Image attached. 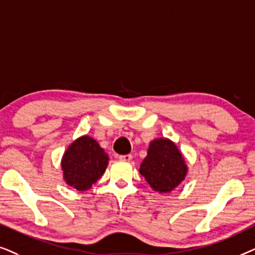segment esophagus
<instances>
[{"mask_svg":"<svg viewBox=\"0 0 255 255\" xmlns=\"http://www.w3.org/2000/svg\"><path fill=\"white\" fill-rule=\"evenodd\" d=\"M131 157H133V156H131L130 154H127V155H120L119 156V159H121V161H125V162H129L130 159H131Z\"/></svg>","mask_w":255,"mask_h":255,"instance_id":"obj_1","label":"esophagus"}]
</instances>
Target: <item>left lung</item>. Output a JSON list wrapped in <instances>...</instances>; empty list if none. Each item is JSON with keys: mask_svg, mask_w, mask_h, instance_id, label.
<instances>
[{"mask_svg": "<svg viewBox=\"0 0 255 255\" xmlns=\"http://www.w3.org/2000/svg\"><path fill=\"white\" fill-rule=\"evenodd\" d=\"M138 171L154 191L168 193L184 181L188 165L175 142L158 137L149 143Z\"/></svg>", "mask_w": 255, "mask_h": 255, "instance_id": "1", "label": "left lung"}]
</instances>
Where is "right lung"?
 I'll use <instances>...</instances> for the list:
<instances>
[{
  "instance_id": "obj_1",
  "label": "right lung",
  "mask_w": 255,
  "mask_h": 255,
  "mask_svg": "<svg viewBox=\"0 0 255 255\" xmlns=\"http://www.w3.org/2000/svg\"><path fill=\"white\" fill-rule=\"evenodd\" d=\"M108 161L107 152L97 140L83 135L64 152L60 162L64 182L78 191L88 190L106 171Z\"/></svg>"
}]
</instances>
